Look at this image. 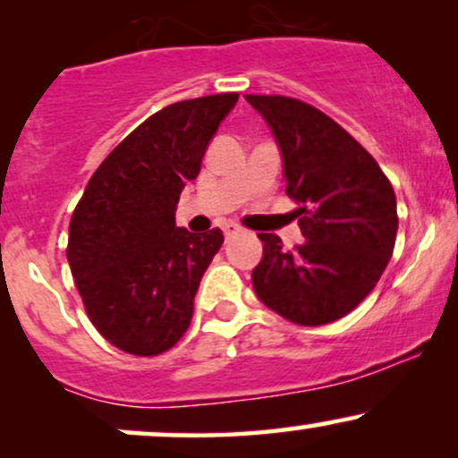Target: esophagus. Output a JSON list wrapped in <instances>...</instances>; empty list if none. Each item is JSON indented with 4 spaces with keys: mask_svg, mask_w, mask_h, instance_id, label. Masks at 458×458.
Listing matches in <instances>:
<instances>
[{
    "mask_svg": "<svg viewBox=\"0 0 458 458\" xmlns=\"http://www.w3.org/2000/svg\"><path fill=\"white\" fill-rule=\"evenodd\" d=\"M222 230H224V236H225V239H230V236H233V234L241 233V228H239V225L233 224V222L224 224V225H222Z\"/></svg>",
    "mask_w": 458,
    "mask_h": 458,
    "instance_id": "esophagus-1",
    "label": "esophagus"
}]
</instances>
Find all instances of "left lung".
I'll use <instances>...</instances> for the list:
<instances>
[{
  "mask_svg": "<svg viewBox=\"0 0 458 458\" xmlns=\"http://www.w3.org/2000/svg\"><path fill=\"white\" fill-rule=\"evenodd\" d=\"M262 114L284 159L286 193L299 207L303 243L260 233L256 295L291 323L317 327L343 318L377 286L392 259L398 215L379 163L338 123L280 94H245Z\"/></svg>",
  "mask_w": 458,
  "mask_h": 458,
  "instance_id": "obj_1",
  "label": "left lung"
}]
</instances>
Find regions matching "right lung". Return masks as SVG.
<instances>
[{"instance_id":"obj_1","label":"right lung","mask_w":458,"mask_h":458,"mask_svg":"<svg viewBox=\"0 0 458 458\" xmlns=\"http://www.w3.org/2000/svg\"><path fill=\"white\" fill-rule=\"evenodd\" d=\"M239 94L163 107L109 152L68 228L66 259L88 318L124 353H165L193 317L199 280L224 243L219 228H176L182 187Z\"/></svg>"}]
</instances>
